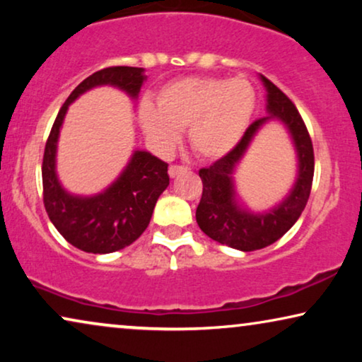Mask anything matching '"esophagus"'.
I'll return each mask as SVG.
<instances>
[{
  "instance_id": "esophagus-1",
  "label": "esophagus",
  "mask_w": 362,
  "mask_h": 362,
  "mask_svg": "<svg viewBox=\"0 0 362 362\" xmlns=\"http://www.w3.org/2000/svg\"><path fill=\"white\" fill-rule=\"evenodd\" d=\"M186 171H187V166H181V165H171L170 170H168L171 177H176L177 175H181V173H186Z\"/></svg>"
}]
</instances>
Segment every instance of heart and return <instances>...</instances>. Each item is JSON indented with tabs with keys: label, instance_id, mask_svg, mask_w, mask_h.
Listing matches in <instances>:
<instances>
[{
	"label": "heart",
	"instance_id": "1",
	"mask_svg": "<svg viewBox=\"0 0 362 362\" xmlns=\"http://www.w3.org/2000/svg\"><path fill=\"white\" fill-rule=\"evenodd\" d=\"M255 107V88L244 77H185L163 87L156 105L141 100L138 118L155 145L173 146L187 128L192 151L219 160L245 135Z\"/></svg>",
	"mask_w": 362,
	"mask_h": 362
}]
</instances>
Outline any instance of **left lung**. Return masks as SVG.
Here are the masks:
<instances>
[{
    "instance_id": "8db88e82",
    "label": "left lung",
    "mask_w": 362,
    "mask_h": 362,
    "mask_svg": "<svg viewBox=\"0 0 362 362\" xmlns=\"http://www.w3.org/2000/svg\"><path fill=\"white\" fill-rule=\"evenodd\" d=\"M260 78L267 88L269 117L255 120L234 150L214 165L199 170L202 196L196 209L197 226L212 240L242 252L264 249L291 229L308 202L315 173L313 143L295 103L269 78L264 76ZM272 117L284 122L294 140L299 158V175L284 202L265 213H250L236 202L233 171L256 132Z\"/></svg>"
}]
</instances>
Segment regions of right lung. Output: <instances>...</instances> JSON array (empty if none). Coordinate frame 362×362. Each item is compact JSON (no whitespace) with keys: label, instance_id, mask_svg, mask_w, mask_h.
<instances>
[{"label":"right lung","instance_id":"add662e5","mask_svg":"<svg viewBox=\"0 0 362 362\" xmlns=\"http://www.w3.org/2000/svg\"><path fill=\"white\" fill-rule=\"evenodd\" d=\"M141 67H107L74 88L59 110L42 158L44 207L69 244L88 254H110L130 245L150 224L158 197L170 185L168 165L151 153L136 150L122 175L95 196H74L56 173L59 132L71 103L98 86H112L136 98L145 82Z\"/></svg>","mask_w":362,"mask_h":362}]
</instances>
